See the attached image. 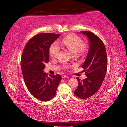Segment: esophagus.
<instances>
[{
    "mask_svg": "<svg viewBox=\"0 0 127 127\" xmlns=\"http://www.w3.org/2000/svg\"><path fill=\"white\" fill-rule=\"evenodd\" d=\"M62 77L63 79V78H69V77L66 75H62Z\"/></svg>",
    "mask_w": 127,
    "mask_h": 127,
    "instance_id": "34e87169",
    "label": "esophagus"
}]
</instances>
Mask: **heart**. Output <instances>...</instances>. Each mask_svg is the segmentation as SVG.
Returning a JSON list of instances; mask_svg holds the SVG:
<instances>
[{"instance_id":"b5f03b06","label":"heart","mask_w":127,"mask_h":127,"mask_svg":"<svg viewBox=\"0 0 127 127\" xmlns=\"http://www.w3.org/2000/svg\"><path fill=\"white\" fill-rule=\"evenodd\" d=\"M61 46L66 47L72 53H83L87 47L84 44H82L81 39L79 37L74 34H71L67 35L66 37L58 42L53 43L50 48V54L52 58H56L58 55L60 50ZM67 68V66H65Z\"/></svg>"}]
</instances>
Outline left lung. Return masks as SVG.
<instances>
[{
  "label": "left lung",
  "instance_id": "left-lung-1",
  "mask_svg": "<svg viewBox=\"0 0 127 127\" xmlns=\"http://www.w3.org/2000/svg\"><path fill=\"white\" fill-rule=\"evenodd\" d=\"M87 36L89 41L88 55L82 67L87 78L81 81L77 77L79 84L75 95L82 99L92 96L99 90L107 70V55L104 44L95 34L89 31L80 32Z\"/></svg>",
  "mask_w": 127,
  "mask_h": 127
}]
</instances>
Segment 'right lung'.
<instances>
[{
  "mask_svg": "<svg viewBox=\"0 0 127 127\" xmlns=\"http://www.w3.org/2000/svg\"><path fill=\"white\" fill-rule=\"evenodd\" d=\"M60 34L42 33L27 42L20 60L23 78L28 91L37 99L48 101L55 95L61 81L59 74L50 75L43 70L49 62V50Z\"/></svg>",
  "mask_w": 127,
  "mask_h": 127,
  "instance_id": "obj_1",
  "label": "right lung"
}]
</instances>
